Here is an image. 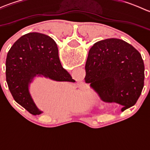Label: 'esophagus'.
I'll list each match as a JSON object with an SVG mask.
<instances>
[{
  "mask_svg": "<svg viewBox=\"0 0 150 150\" xmlns=\"http://www.w3.org/2000/svg\"><path fill=\"white\" fill-rule=\"evenodd\" d=\"M79 86L81 88H83L84 86V85H83V83H79Z\"/></svg>",
  "mask_w": 150,
  "mask_h": 150,
  "instance_id": "esophagus-1",
  "label": "esophagus"
}]
</instances>
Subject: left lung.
Instances as JSON below:
<instances>
[{
	"instance_id": "left-lung-1",
	"label": "left lung",
	"mask_w": 150,
	"mask_h": 150,
	"mask_svg": "<svg viewBox=\"0 0 150 150\" xmlns=\"http://www.w3.org/2000/svg\"><path fill=\"white\" fill-rule=\"evenodd\" d=\"M87 83L104 102L122 106L123 112L137 103L144 87V64L140 53L117 38L96 42L86 64Z\"/></svg>"
}]
</instances>
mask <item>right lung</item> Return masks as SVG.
I'll use <instances>...</instances> for the list:
<instances>
[{
	"mask_svg": "<svg viewBox=\"0 0 150 150\" xmlns=\"http://www.w3.org/2000/svg\"><path fill=\"white\" fill-rule=\"evenodd\" d=\"M6 75L13 99L32 115H40L29 92L36 75L57 81H74L62 66L56 42L49 36L30 33L18 39L7 54Z\"/></svg>",
	"mask_w": 150,
	"mask_h": 150,
	"instance_id": "obj_1",
	"label": "right lung"
}]
</instances>
